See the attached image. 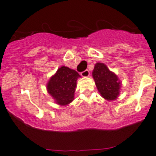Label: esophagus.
<instances>
[{
    "instance_id": "34e87169",
    "label": "esophagus",
    "mask_w": 156,
    "mask_h": 156,
    "mask_svg": "<svg viewBox=\"0 0 156 156\" xmlns=\"http://www.w3.org/2000/svg\"><path fill=\"white\" fill-rule=\"evenodd\" d=\"M81 75L82 77H89L90 76L89 70H85V71H83L81 73Z\"/></svg>"
}]
</instances>
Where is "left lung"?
I'll return each instance as SVG.
<instances>
[{"instance_id":"left-lung-1","label":"left lung","mask_w":156,"mask_h":156,"mask_svg":"<svg viewBox=\"0 0 156 156\" xmlns=\"http://www.w3.org/2000/svg\"><path fill=\"white\" fill-rule=\"evenodd\" d=\"M92 74L101 97L108 101L117 99L120 93L122 85L117 75L103 63H96Z\"/></svg>"}]
</instances>
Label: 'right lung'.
Wrapping results in <instances>:
<instances>
[{"instance_id": "right-lung-1", "label": "right lung", "mask_w": 156, "mask_h": 156, "mask_svg": "<svg viewBox=\"0 0 156 156\" xmlns=\"http://www.w3.org/2000/svg\"><path fill=\"white\" fill-rule=\"evenodd\" d=\"M81 75L69 67H60L55 75L50 78L46 85L47 91L60 106L68 105L75 99L77 80Z\"/></svg>"}]
</instances>
